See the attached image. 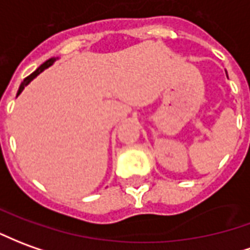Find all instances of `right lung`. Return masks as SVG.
Listing matches in <instances>:
<instances>
[{
	"label": "right lung",
	"instance_id": "right-lung-1",
	"mask_svg": "<svg viewBox=\"0 0 250 250\" xmlns=\"http://www.w3.org/2000/svg\"><path fill=\"white\" fill-rule=\"evenodd\" d=\"M55 61H57V59H55V58H50V59H48V61H46V62H44V63H43V64H40L39 67H38V69H36V70H35L34 73L31 74V76H28L27 78H25V80L22 81L21 85H20V88H19V92H17V96L21 93L22 90H24V88L27 86L28 83H31V81H32L34 78H36V77L39 76L42 71H44L47 69V67H50V66H51V64L54 63V62H55Z\"/></svg>",
	"mask_w": 250,
	"mask_h": 250
}]
</instances>
